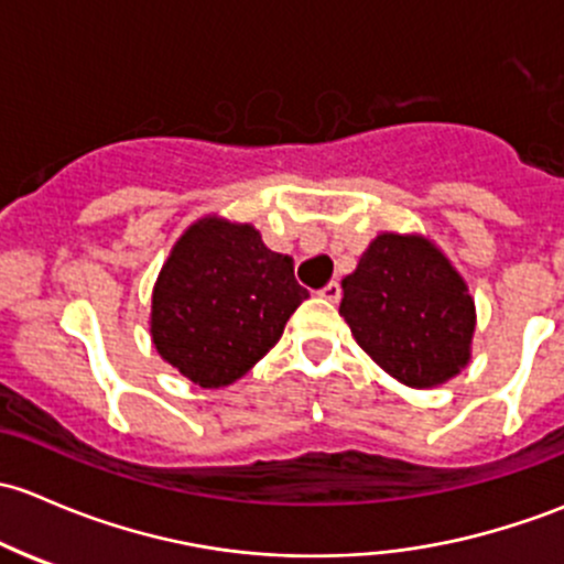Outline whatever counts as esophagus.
<instances>
[{
  "instance_id": "esophagus-1",
  "label": "esophagus",
  "mask_w": 564,
  "mask_h": 564,
  "mask_svg": "<svg viewBox=\"0 0 564 564\" xmlns=\"http://www.w3.org/2000/svg\"><path fill=\"white\" fill-rule=\"evenodd\" d=\"M321 295L325 301H330V304H336V301L341 299V284L336 282V280H330L328 284H325V288L321 290Z\"/></svg>"
}]
</instances>
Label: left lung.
Listing matches in <instances>:
<instances>
[{"mask_svg":"<svg viewBox=\"0 0 564 564\" xmlns=\"http://www.w3.org/2000/svg\"><path fill=\"white\" fill-rule=\"evenodd\" d=\"M339 315L404 386H440L469 361L475 304L454 265L421 236H377L341 282Z\"/></svg>","mask_w":564,"mask_h":564,"instance_id":"obj_1","label":"left lung"}]
</instances>
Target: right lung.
<instances>
[{"mask_svg":"<svg viewBox=\"0 0 564 564\" xmlns=\"http://www.w3.org/2000/svg\"><path fill=\"white\" fill-rule=\"evenodd\" d=\"M310 299L293 258L271 252L252 225L200 219L173 247L152 299V339L200 388H223L280 341Z\"/></svg>","mask_w":564,"mask_h":564,"instance_id":"obj_1","label":"right lung"}]
</instances>
